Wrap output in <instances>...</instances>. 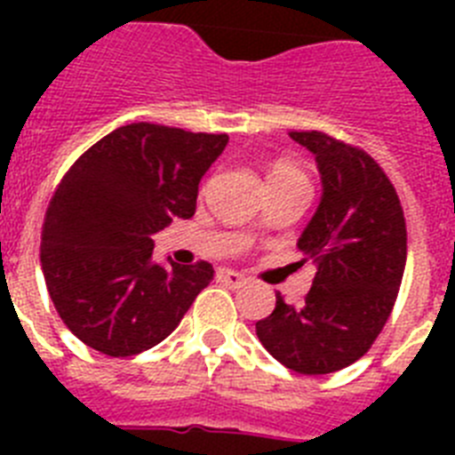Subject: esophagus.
Listing matches in <instances>:
<instances>
[{
	"label": "esophagus",
	"instance_id": "esophagus-1",
	"mask_svg": "<svg viewBox=\"0 0 455 455\" xmlns=\"http://www.w3.org/2000/svg\"><path fill=\"white\" fill-rule=\"evenodd\" d=\"M219 280H223L225 284H230V287H241V284L246 283V275L235 268H219Z\"/></svg>",
	"mask_w": 455,
	"mask_h": 455
}]
</instances>
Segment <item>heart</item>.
Segmentation results:
<instances>
[{"mask_svg":"<svg viewBox=\"0 0 455 455\" xmlns=\"http://www.w3.org/2000/svg\"><path fill=\"white\" fill-rule=\"evenodd\" d=\"M267 182L268 187H289V184H305L307 187L303 168L291 162V159H287V156H280V159L268 164Z\"/></svg>","mask_w":455,"mask_h":455,"instance_id":"b5f03b06","label":"heart"}]
</instances>
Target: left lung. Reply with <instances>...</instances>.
<instances>
[{
	"instance_id": "obj_1",
	"label": "left lung",
	"mask_w": 455,
	"mask_h": 455,
	"mask_svg": "<svg viewBox=\"0 0 455 455\" xmlns=\"http://www.w3.org/2000/svg\"><path fill=\"white\" fill-rule=\"evenodd\" d=\"M316 156L323 196L299 239L316 264L303 303L257 321V337L277 363L305 376L348 367L364 355L392 315L408 255L396 188L363 148L325 132H291Z\"/></svg>"
}]
</instances>
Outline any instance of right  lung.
<instances>
[{
  "label": "right lung",
  "instance_id": "obj_1",
  "mask_svg": "<svg viewBox=\"0 0 455 455\" xmlns=\"http://www.w3.org/2000/svg\"><path fill=\"white\" fill-rule=\"evenodd\" d=\"M228 134L155 123L118 127L68 168L45 212L40 264L63 323L86 347L130 357L180 325L214 267L164 268L150 235L191 219Z\"/></svg>",
  "mask_w": 455,
  "mask_h": 455
}]
</instances>
